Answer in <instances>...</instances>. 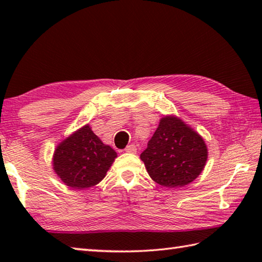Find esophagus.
Here are the masks:
<instances>
[{
	"mask_svg": "<svg viewBox=\"0 0 262 262\" xmlns=\"http://www.w3.org/2000/svg\"><path fill=\"white\" fill-rule=\"evenodd\" d=\"M136 150H137V148H136L135 144H129L125 148V151L130 152V154H136Z\"/></svg>",
	"mask_w": 262,
	"mask_h": 262,
	"instance_id": "34e87169",
	"label": "esophagus"
}]
</instances>
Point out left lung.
Wrapping results in <instances>:
<instances>
[{
	"label": "left lung",
	"mask_w": 262,
	"mask_h": 262,
	"mask_svg": "<svg viewBox=\"0 0 262 262\" xmlns=\"http://www.w3.org/2000/svg\"><path fill=\"white\" fill-rule=\"evenodd\" d=\"M149 176L164 187H181L196 179L206 165L202 137L176 117H164L141 154Z\"/></svg>",
	"instance_id": "8db88e82"
}]
</instances>
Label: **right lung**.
<instances>
[{
  "instance_id": "add662e5",
  "label": "right lung",
  "mask_w": 262,
  "mask_h": 262,
  "mask_svg": "<svg viewBox=\"0 0 262 262\" xmlns=\"http://www.w3.org/2000/svg\"><path fill=\"white\" fill-rule=\"evenodd\" d=\"M115 157L117 152L85 125L57 145L53 168L70 188L85 189L104 179Z\"/></svg>"
}]
</instances>
